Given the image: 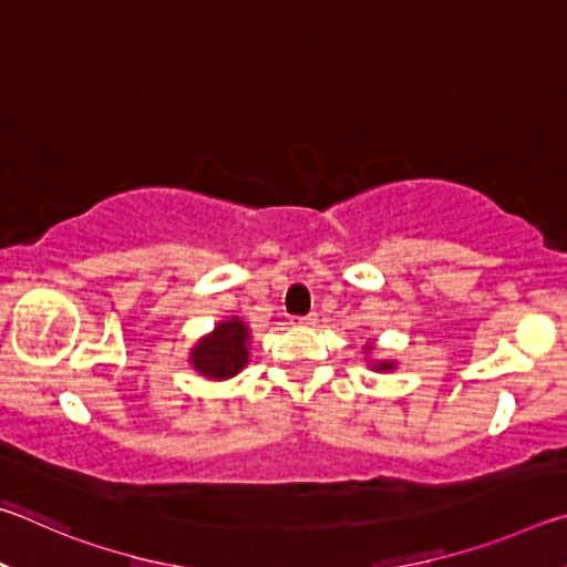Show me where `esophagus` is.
<instances>
[{
	"instance_id": "1",
	"label": "esophagus",
	"mask_w": 567,
	"mask_h": 567,
	"mask_svg": "<svg viewBox=\"0 0 567 567\" xmlns=\"http://www.w3.org/2000/svg\"><path fill=\"white\" fill-rule=\"evenodd\" d=\"M291 323H296V326H313V323H316V313H306V316H291Z\"/></svg>"
}]
</instances>
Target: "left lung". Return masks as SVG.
<instances>
[{
	"label": "left lung",
	"instance_id": "1",
	"mask_svg": "<svg viewBox=\"0 0 567 567\" xmlns=\"http://www.w3.org/2000/svg\"><path fill=\"white\" fill-rule=\"evenodd\" d=\"M375 369H381V371H389V369H393V363H375Z\"/></svg>",
	"mask_w": 567,
	"mask_h": 567
}]
</instances>
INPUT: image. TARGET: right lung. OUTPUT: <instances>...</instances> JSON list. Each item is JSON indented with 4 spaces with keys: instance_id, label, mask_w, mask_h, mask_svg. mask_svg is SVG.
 <instances>
[{
    "instance_id": "add662e5",
    "label": "right lung",
    "mask_w": 567,
    "mask_h": 567,
    "mask_svg": "<svg viewBox=\"0 0 567 567\" xmlns=\"http://www.w3.org/2000/svg\"><path fill=\"white\" fill-rule=\"evenodd\" d=\"M246 343L248 329L241 321L231 319L226 323H218L216 331L192 351L194 369L208 375V379H228V375L238 373L246 365Z\"/></svg>"
}]
</instances>
